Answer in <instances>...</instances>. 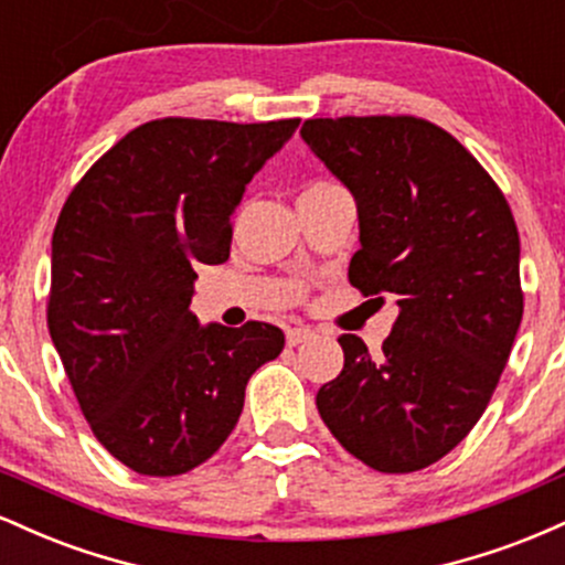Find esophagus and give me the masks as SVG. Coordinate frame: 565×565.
<instances>
[{"instance_id": "esophagus-1", "label": "esophagus", "mask_w": 565, "mask_h": 565, "mask_svg": "<svg viewBox=\"0 0 565 565\" xmlns=\"http://www.w3.org/2000/svg\"><path fill=\"white\" fill-rule=\"evenodd\" d=\"M316 337V332L313 329H308V327H291V329H287V345H300V342H308V340H313Z\"/></svg>"}]
</instances>
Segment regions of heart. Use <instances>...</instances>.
Masks as SVG:
<instances>
[{
	"mask_svg": "<svg viewBox=\"0 0 565 565\" xmlns=\"http://www.w3.org/2000/svg\"><path fill=\"white\" fill-rule=\"evenodd\" d=\"M305 191H340V185H334V183H313L310 188H305Z\"/></svg>",
	"mask_w": 565,
	"mask_h": 565,
	"instance_id": "obj_1",
	"label": "heart"
}]
</instances>
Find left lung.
I'll list each match as a JSON object with an SVG mask.
<instances>
[{"instance_id": "1", "label": "left lung", "mask_w": 565, "mask_h": 565, "mask_svg": "<svg viewBox=\"0 0 565 565\" xmlns=\"http://www.w3.org/2000/svg\"><path fill=\"white\" fill-rule=\"evenodd\" d=\"M300 135L359 206L350 284L398 305L380 359L340 337L345 366L316 406L369 468L423 470L481 419L510 359L523 319L515 217L478 159L427 119H308Z\"/></svg>"}]
</instances>
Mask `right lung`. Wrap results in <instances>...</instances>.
<instances>
[{"label":"right lung","instance_id":"right-lung-1","mask_svg":"<svg viewBox=\"0 0 565 565\" xmlns=\"http://www.w3.org/2000/svg\"><path fill=\"white\" fill-rule=\"evenodd\" d=\"M300 119H153L89 167L53 233L47 327L95 438L140 476L199 468L236 427L274 323L191 313L193 263L231 255L244 188Z\"/></svg>","mask_w":565,"mask_h":565}]
</instances>
